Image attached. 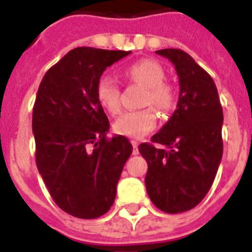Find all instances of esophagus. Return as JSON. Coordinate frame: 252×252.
I'll list each match as a JSON object with an SVG mask.
<instances>
[{"instance_id":"34e87169","label":"esophagus","mask_w":252,"mask_h":252,"mask_svg":"<svg viewBox=\"0 0 252 252\" xmlns=\"http://www.w3.org/2000/svg\"><path fill=\"white\" fill-rule=\"evenodd\" d=\"M131 145H133V154H138V142L137 141H131Z\"/></svg>"}]
</instances>
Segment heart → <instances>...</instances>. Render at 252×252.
<instances>
[{"label":"heart","instance_id":"obj_1","mask_svg":"<svg viewBox=\"0 0 252 252\" xmlns=\"http://www.w3.org/2000/svg\"><path fill=\"white\" fill-rule=\"evenodd\" d=\"M125 76L139 86L146 88L142 104L156 106L161 111H170L176 106V93L170 84L165 83V69L154 60L145 59L131 64L126 68ZM96 99L99 104L110 114L121 111V90L118 83L110 76H102L96 84ZM158 115L153 107L144 108L138 111H128L122 114L113 124L114 133L141 139L157 126Z\"/></svg>","mask_w":252,"mask_h":252}]
</instances>
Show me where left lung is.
Wrapping results in <instances>:
<instances>
[{"mask_svg":"<svg viewBox=\"0 0 252 252\" xmlns=\"http://www.w3.org/2000/svg\"><path fill=\"white\" fill-rule=\"evenodd\" d=\"M179 76L177 108L139 153L148 162L145 185L152 203L166 214L194 208L208 193L223 156V108L215 82L188 53L159 49Z\"/></svg>","mask_w":252,"mask_h":252,"instance_id":"1","label":"left lung"}]
</instances>
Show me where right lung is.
<instances>
[{
  "label": "right lung",
  "instance_id": "obj_1",
  "mask_svg": "<svg viewBox=\"0 0 252 252\" xmlns=\"http://www.w3.org/2000/svg\"><path fill=\"white\" fill-rule=\"evenodd\" d=\"M130 51L75 48L44 75L33 106L36 165L58 207L79 219L111 208L125 162L126 137L107 138V115L96 99L104 69Z\"/></svg>",
  "mask_w": 252,
  "mask_h": 252
}]
</instances>
